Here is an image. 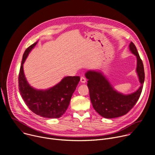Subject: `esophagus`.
Returning <instances> with one entry per match:
<instances>
[{
    "mask_svg": "<svg viewBox=\"0 0 155 155\" xmlns=\"http://www.w3.org/2000/svg\"><path fill=\"white\" fill-rule=\"evenodd\" d=\"M81 82L82 83H85V82H86V79H85V78L84 76H81Z\"/></svg>",
    "mask_w": 155,
    "mask_h": 155,
    "instance_id": "1",
    "label": "esophagus"
}]
</instances>
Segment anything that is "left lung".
<instances>
[{"mask_svg": "<svg viewBox=\"0 0 155 155\" xmlns=\"http://www.w3.org/2000/svg\"><path fill=\"white\" fill-rule=\"evenodd\" d=\"M130 50L137 57L136 71L141 84L136 92L123 95L116 92L106 78L100 72L89 71L85 73L87 87L92 106L95 110L105 118H114L127 114L138 101L143 89L145 80V72L142 60L134 44L131 42Z\"/></svg>", "mask_w": 155, "mask_h": 155, "instance_id": "1", "label": "left lung"}]
</instances>
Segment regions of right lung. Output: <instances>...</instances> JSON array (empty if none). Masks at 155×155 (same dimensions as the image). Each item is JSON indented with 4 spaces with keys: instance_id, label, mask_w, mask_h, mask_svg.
<instances>
[{
    "instance_id": "right-lung-1",
    "label": "right lung",
    "mask_w": 155,
    "mask_h": 155,
    "mask_svg": "<svg viewBox=\"0 0 155 155\" xmlns=\"http://www.w3.org/2000/svg\"><path fill=\"white\" fill-rule=\"evenodd\" d=\"M36 44L34 43L28 47L23 55L18 77L19 91L26 105L34 113L46 118H58L65 113L70 105L80 77H65L55 86L45 91L31 87L25 77L23 64Z\"/></svg>"
}]
</instances>
